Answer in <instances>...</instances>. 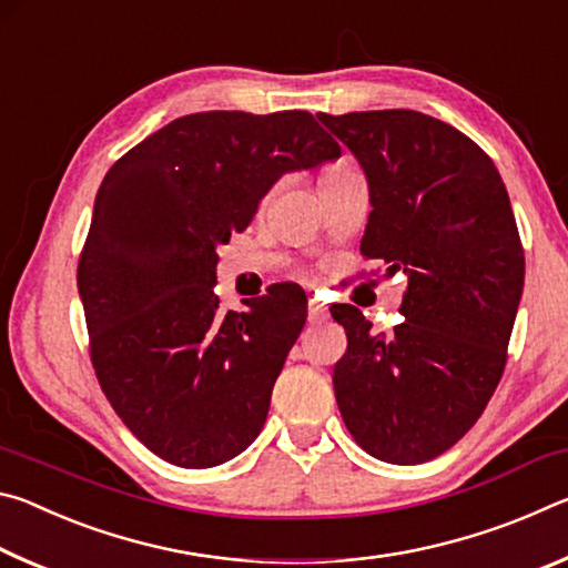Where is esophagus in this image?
<instances>
[{"label":"esophagus","mask_w":568,"mask_h":568,"mask_svg":"<svg viewBox=\"0 0 568 568\" xmlns=\"http://www.w3.org/2000/svg\"><path fill=\"white\" fill-rule=\"evenodd\" d=\"M307 318H311V323L328 321V305L321 303L318 297H311V301H307Z\"/></svg>","instance_id":"1"}]
</instances>
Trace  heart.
Instances as JSON below:
<instances>
[{
    "label": "heart",
    "instance_id": "b5f03b06",
    "mask_svg": "<svg viewBox=\"0 0 568 568\" xmlns=\"http://www.w3.org/2000/svg\"><path fill=\"white\" fill-rule=\"evenodd\" d=\"M338 170H343V168H338ZM338 170H331V172H328V175H333V172H338ZM328 175H325V178H328Z\"/></svg>",
    "mask_w": 568,
    "mask_h": 568
}]
</instances>
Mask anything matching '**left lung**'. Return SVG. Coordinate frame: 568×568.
<instances>
[{
	"label": "left lung",
	"instance_id": "8db88e82",
	"mask_svg": "<svg viewBox=\"0 0 568 568\" xmlns=\"http://www.w3.org/2000/svg\"><path fill=\"white\" fill-rule=\"evenodd\" d=\"M368 180L361 253L408 275L393 333L333 305L348 335L335 363L341 416L363 450L410 466L474 426L501 381L524 293V247L491 158L413 110L323 114Z\"/></svg>",
	"mask_w": 568,
	"mask_h": 568
}]
</instances>
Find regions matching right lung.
I'll return each instance as SVG.
<instances>
[{"label":"right lung","instance_id":"right-lung-1","mask_svg":"<svg viewBox=\"0 0 568 568\" xmlns=\"http://www.w3.org/2000/svg\"><path fill=\"white\" fill-rule=\"evenodd\" d=\"M338 158L311 112H197L104 175L77 267L92 365L124 426L168 464L220 466L263 430L307 301L281 283L220 313L217 245L285 172Z\"/></svg>","mask_w":568,"mask_h":568}]
</instances>
